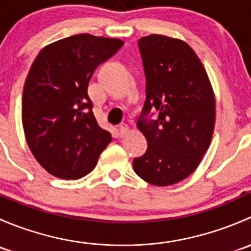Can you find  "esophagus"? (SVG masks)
I'll use <instances>...</instances> for the list:
<instances>
[{
  "mask_svg": "<svg viewBox=\"0 0 251 251\" xmlns=\"http://www.w3.org/2000/svg\"><path fill=\"white\" fill-rule=\"evenodd\" d=\"M128 131H130V127H128L127 124H121V125L119 126V132H120V135H126Z\"/></svg>",
  "mask_w": 251,
  "mask_h": 251,
  "instance_id": "obj_1",
  "label": "esophagus"
}]
</instances>
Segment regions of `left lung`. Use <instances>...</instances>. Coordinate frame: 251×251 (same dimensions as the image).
<instances>
[{
	"instance_id": "obj_1",
	"label": "left lung",
	"mask_w": 251,
	"mask_h": 251,
	"mask_svg": "<svg viewBox=\"0 0 251 251\" xmlns=\"http://www.w3.org/2000/svg\"><path fill=\"white\" fill-rule=\"evenodd\" d=\"M138 47L147 86L137 127L148 148L133 160V170L154 186H171L194 173L211 143L214 91L201 59L182 40L149 35ZM151 109L158 118L147 121Z\"/></svg>"
}]
</instances>
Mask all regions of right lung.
<instances>
[{
    "instance_id": "1",
    "label": "right lung",
    "mask_w": 251,
    "mask_h": 251,
    "mask_svg": "<svg viewBox=\"0 0 251 251\" xmlns=\"http://www.w3.org/2000/svg\"><path fill=\"white\" fill-rule=\"evenodd\" d=\"M123 45L80 34L47 45L35 58L23 91L22 120L27 146L48 174L86 176L111 142L93 115L87 88L96 68Z\"/></svg>"
}]
</instances>
